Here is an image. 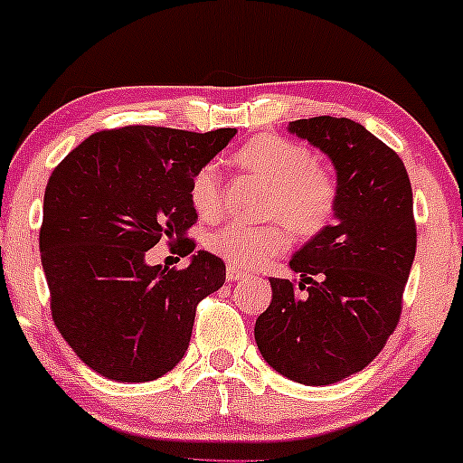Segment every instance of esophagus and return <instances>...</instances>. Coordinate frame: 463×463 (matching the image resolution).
I'll return each instance as SVG.
<instances>
[{"label": "esophagus", "instance_id": "obj_1", "mask_svg": "<svg viewBox=\"0 0 463 463\" xmlns=\"http://www.w3.org/2000/svg\"><path fill=\"white\" fill-rule=\"evenodd\" d=\"M243 276H246V272H243V269H239L237 265H228V268H226V279L231 280V283H235V280H241Z\"/></svg>", "mask_w": 463, "mask_h": 463}]
</instances>
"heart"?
Returning a JSON list of instances; mask_svg holds the SVG:
<instances>
[{
	"label": "heart",
	"instance_id": "obj_1",
	"mask_svg": "<svg viewBox=\"0 0 463 463\" xmlns=\"http://www.w3.org/2000/svg\"><path fill=\"white\" fill-rule=\"evenodd\" d=\"M237 161L274 184L269 215L285 217L302 235H313L331 220L337 187L331 174L316 165V158L305 146L283 137L261 135L250 139L237 152ZM191 204L202 217L220 213V165L211 161L198 169L191 183ZM206 246L239 268H261L291 246V232L285 222L263 226L228 222L211 232Z\"/></svg>",
	"mask_w": 463,
	"mask_h": 463
}]
</instances>
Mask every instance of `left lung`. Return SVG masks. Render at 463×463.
<instances>
[{
  "instance_id": "1",
  "label": "left lung",
  "mask_w": 463,
  "mask_h": 463,
  "mask_svg": "<svg viewBox=\"0 0 463 463\" xmlns=\"http://www.w3.org/2000/svg\"><path fill=\"white\" fill-rule=\"evenodd\" d=\"M287 132L333 163L335 222L291 257L298 285L269 279L254 339L279 374L331 385L364 370L401 317L416 257L411 183L398 154L346 117L289 121Z\"/></svg>"
}]
</instances>
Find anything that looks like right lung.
<instances>
[{"instance_id":"1","label":"right lung","mask_w":463,"mask_h":463,"mask_svg":"<svg viewBox=\"0 0 463 463\" xmlns=\"http://www.w3.org/2000/svg\"><path fill=\"white\" fill-rule=\"evenodd\" d=\"M235 135L95 132L47 180L39 248L52 317L80 361L106 379L146 383L176 368L195 307L224 285V261L206 250L184 270L150 266L145 254L161 238L194 252L191 183Z\"/></svg>"}]
</instances>
